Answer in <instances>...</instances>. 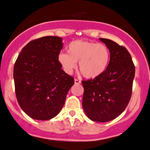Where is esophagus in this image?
Instances as JSON below:
<instances>
[{
	"label": "esophagus",
	"instance_id": "34e87169",
	"mask_svg": "<svg viewBox=\"0 0 150 150\" xmlns=\"http://www.w3.org/2000/svg\"><path fill=\"white\" fill-rule=\"evenodd\" d=\"M74 81H75V84H80V83H81V81H79V80H78V79H75V80H74Z\"/></svg>",
	"mask_w": 150,
	"mask_h": 150
}]
</instances>
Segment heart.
Listing matches in <instances>:
<instances>
[{"mask_svg": "<svg viewBox=\"0 0 150 150\" xmlns=\"http://www.w3.org/2000/svg\"><path fill=\"white\" fill-rule=\"evenodd\" d=\"M68 53L61 52L58 61L63 70L71 74L76 67L86 78H94L106 70L110 60L108 47L102 43L75 40L68 45Z\"/></svg>", "mask_w": 150, "mask_h": 150, "instance_id": "1", "label": "heart"}]
</instances>
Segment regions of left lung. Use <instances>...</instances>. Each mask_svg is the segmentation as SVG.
<instances>
[{
  "label": "left lung",
  "instance_id": "8db88e82",
  "mask_svg": "<svg viewBox=\"0 0 150 150\" xmlns=\"http://www.w3.org/2000/svg\"><path fill=\"white\" fill-rule=\"evenodd\" d=\"M99 40L110 50V63L102 75L82 81V104L89 119L104 122L118 117L129 103L135 66L125 47L109 39Z\"/></svg>",
  "mask_w": 150,
  "mask_h": 150
}]
</instances>
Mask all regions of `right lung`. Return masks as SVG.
<instances>
[{
    "mask_svg": "<svg viewBox=\"0 0 150 150\" xmlns=\"http://www.w3.org/2000/svg\"><path fill=\"white\" fill-rule=\"evenodd\" d=\"M62 48L60 37L35 39L22 48L14 64L13 80L18 103L35 120H47L57 116L75 83L58 61Z\"/></svg>",
    "mask_w": 150,
    "mask_h": 150,
    "instance_id": "obj_1",
    "label": "right lung"
}]
</instances>
